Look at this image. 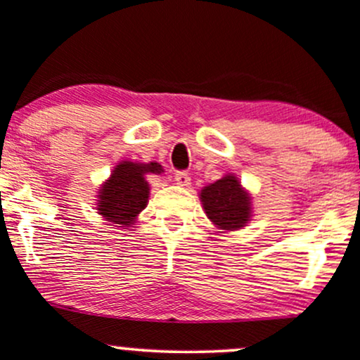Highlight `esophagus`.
<instances>
[{
  "label": "esophagus",
  "mask_w": 360,
  "mask_h": 360,
  "mask_svg": "<svg viewBox=\"0 0 360 360\" xmlns=\"http://www.w3.org/2000/svg\"><path fill=\"white\" fill-rule=\"evenodd\" d=\"M174 181H176V183L183 188H188L189 184H191V177H189L188 172H176Z\"/></svg>",
  "instance_id": "esophagus-1"
}]
</instances>
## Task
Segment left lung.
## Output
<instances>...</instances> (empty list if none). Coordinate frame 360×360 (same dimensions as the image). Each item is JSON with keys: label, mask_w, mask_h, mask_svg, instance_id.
<instances>
[{"label": "left lung", "mask_w": 360, "mask_h": 360, "mask_svg": "<svg viewBox=\"0 0 360 360\" xmlns=\"http://www.w3.org/2000/svg\"><path fill=\"white\" fill-rule=\"evenodd\" d=\"M208 220L220 232H234L246 227L252 219L251 193L243 188L239 177L225 174L198 193Z\"/></svg>", "instance_id": "left-lung-1"}]
</instances>
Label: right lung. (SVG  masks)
<instances>
[{"instance_id": "right-lung-1", "label": "right lung", "mask_w": 360, "mask_h": 360, "mask_svg": "<svg viewBox=\"0 0 360 360\" xmlns=\"http://www.w3.org/2000/svg\"><path fill=\"white\" fill-rule=\"evenodd\" d=\"M164 172L159 162L121 160L110 171V176L101 184L97 191L96 210L105 222L116 224L114 227H133L138 215L148 205L150 184L148 174Z\"/></svg>"}]
</instances>
